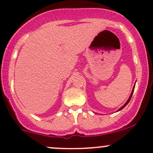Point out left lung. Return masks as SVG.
Instances as JSON below:
<instances>
[{
	"mask_svg": "<svg viewBox=\"0 0 153 153\" xmlns=\"http://www.w3.org/2000/svg\"><path fill=\"white\" fill-rule=\"evenodd\" d=\"M134 86H135V85H134V87H133V89H132V91H131V95H130V96H129V99H128V100L127 101V102H126L125 103H124V106H122V107H121L120 108H119V109L118 110V111H120V110H122V108H124V107H125L126 106H127V105L128 104V103L129 102V101H130V99H131V96H132V94H133V92H134Z\"/></svg>",
	"mask_w": 153,
	"mask_h": 153,
	"instance_id": "left-lung-1",
	"label": "left lung"
}]
</instances>
